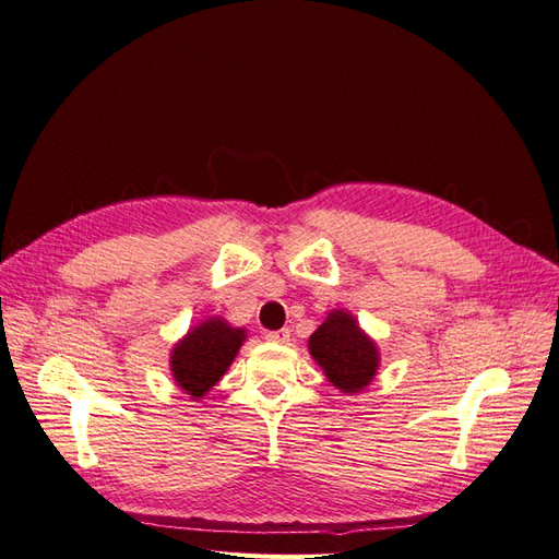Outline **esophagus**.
<instances>
[{
  "label": "esophagus",
  "instance_id": "obj_1",
  "mask_svg": "<svg viewBox=\"0 0 559 559\" xmlns=\"http://www.w3.org/2000/svg\"><path fill=\"white\" fill-rule=\"evenodd\" d=\"M265 337H267V341H273V343H289V337H292V331H289V329L270 331V333H265Z\"/></svg>",
  "mask_w": 559,
  "mask_h": 559
}]
</instances>
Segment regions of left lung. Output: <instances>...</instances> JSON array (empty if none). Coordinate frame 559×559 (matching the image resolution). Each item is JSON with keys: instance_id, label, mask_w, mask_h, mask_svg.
<instances>
[{"instance_id": "1", "label": "left lung", "mask_w": 559, "mask_h": 559, "mask_svg": "<svg viewBox=\"0 0 559 559\" xmlns=\"http://www.w3.org/2000/svg\"><path fill=\"white\" fill-rule=\"evenodd\" d=\"M310 354L324 368L333 386L341 392H361L378 370V347L357 326V319L333 310L324 324L310 335Z\"/></svg>"}]
</instances>
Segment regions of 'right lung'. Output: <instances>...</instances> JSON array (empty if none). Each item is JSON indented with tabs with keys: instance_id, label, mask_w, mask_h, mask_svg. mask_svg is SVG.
<instances>
[{
	"instance_id": "right-lung-1",
	"label": "right lung",
	"mask_w": 559,
	"mask_h": 559,
	"mask_svg": "<svg viewBox=\"0 0 559 559\" xmlns=\"http://www.w3.org/2000/svg\"><path fill=\"white\" fill-rule=\"evenodd\" d=\"M245 341L242 329L228 326L224 319H207L191 329L173 349V376L186 394L202 399L224 378Z\"/></svg>"
}]
</instances>
